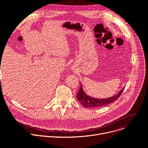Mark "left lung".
Segmentation results:
<instances>
[{"mask_svg": "<svg viewBox=\"0 0 148 148\" xmlns=\"http://www.w3.org/2000/svg\"><path fill=\"white\" fill-rule=\"evenodd\" d=\"M79 92L77 94V99L79 101V102L85 107L86 108H98L103 106H107L109 104L114 102V101L117 100L121 96L124 88L121 90L118 94L112 97L108 98L106 99H98L90 97L88 96L83 90L82 85L80 84Z\"/></svg>", "mask_w": 148, "mask_h": 148, "instance_id": "obj_1", "label": "left lung"}]
</instances>
